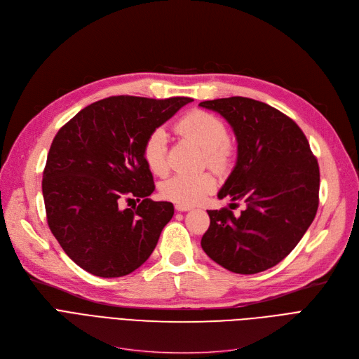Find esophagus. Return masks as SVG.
<instances>
[{"label": "esophagus", "mask_w": 359, "mask_h": 359, "mask_svg": "<svg viewBox=\"0 0 359 359\" xmlns=\"http://www.w3.org/2000/svg\"><path fill=\"white\" fill-rule=\"evenodd\" d=\"M175 208H176V211H179V212H186V211H191V206H184V205H176Z\"/></svg>", "instance_id": "1"}]
</instances>
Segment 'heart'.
Listing matches in <instances>:
<instances>
[{
    "label": "heart",
    "mask_w": 359,
    "mask_h": 359,
    "mask_svg": "<svg viewBox=\"0 0 359 359\" xmlns=\"http://www.w3.org/2000/svg\"><path fill=\"white\" fill-rule=\"evenodd\" d=\"M175 129L180 137L195 141L203 149L206 164L217 172H224L233 164L236 149L229 140V129L212 113L201 109L192 110L176 122ZM167 145V132L163 128L151 130L144 142V160L151 172L157 176H164L168 172ZM215 186L217 182L211 173H179L161 183L160 194L170 202L192 206L199 203L208 194L214 192Z\"/></svg>",
    "instance_id": "b5f03b06"
}]
</instances>
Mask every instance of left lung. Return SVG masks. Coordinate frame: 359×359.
Here are the masks:
<instances>
[{"mask_svg": "<svg viewBox=\"0 0 359 359\" xmlns=\"http://www.w3.org/2000/svg\"><path fill=\"white\" fill-rule=\"evenodd\" d=\"M218 111L237 138V163L218 198L246 208L208 211L203 252L234 273L253 275L285 259L311 225L318 208L320 172L299 126L278 109L248 97L201 102Z\"/></svg>", "mask_w": 359, "mask_h": 359, "instance_id": "1", "label": "left lung"}]
</instances>
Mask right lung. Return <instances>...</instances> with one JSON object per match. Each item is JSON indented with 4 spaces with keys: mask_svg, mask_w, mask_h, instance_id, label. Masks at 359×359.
I'll return each mask as SVG.
<instances>
[{
    "mask_svg": "<svg viewBox=\"0 0 359 359\" xmlns=\"http://www.w3.org/2000/svg\"><path fill=\"white\" fill-rule=\"evenodd\" d=\"M189 97L111 96L80 110L55 135L43 170L48 225L84 271L119 278L138 269L172 219V202L148 196L156 186L142 148ZM142 203L121 210L123 200Z\"/></svg>",
    "mask_w": 359,
    "mask_h": 359,
    "instance_id": "obj_1",
    "label": "right lung"
}]
</instances>
